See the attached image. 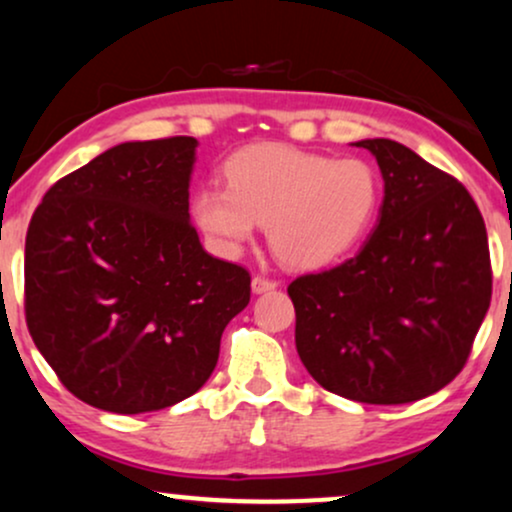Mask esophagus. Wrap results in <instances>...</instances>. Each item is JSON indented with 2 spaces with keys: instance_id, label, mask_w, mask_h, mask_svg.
<instances>
[{
  "instance_id": "1",
  "label": "esophagus",
  "mask_w": 512,
  "mask_h": 512,
  "mask_svg": "<svg viewBox=\"0 0 512 512\" xmlns=\"http://www.w3.org/2000/svg\"><path fill=\"white\" fill-rule=\"evenodd\" d=\"M276 286H279V283L272 281V279H264V276H255V279H252V293H255V295L274 291Z\"/></svg>"
}]
</instances>
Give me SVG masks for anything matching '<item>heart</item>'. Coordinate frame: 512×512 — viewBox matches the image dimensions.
<instances>
[{"label":"heart","mask_w":512,"mask_h":512,"mask_svg":"<svg viewBox=\"0 0 512 512\" xmlns=\"http://www.w3.org/2000/svg\"><path fill=\"white\" fill-rule=\"evenodd\" d=\"M226 188L193 195V219L224 255H238L267 224L274 255L291 269H322L353 248L379 205L367 162L331 159L291 145L262 143L233 152Z\"/></svg>","instance_id":"obj_1"}]
</instances>
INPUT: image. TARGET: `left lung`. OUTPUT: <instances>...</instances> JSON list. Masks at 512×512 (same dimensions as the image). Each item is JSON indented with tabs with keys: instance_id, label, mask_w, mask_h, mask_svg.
I'll list each match as a JSON object with an SVG mask.
<instances>
[{
	"instance_id": "1",
	"label": "left lung",
	"mask_w": 512,
	"mask_h": 512,
	"mask_svg": "<svg viewBox=\"0 0 512 512\" xmlns=\"http://www.w3.org/2000/svg\"><path fill=\"white\" fill-rule=\"evenodd\" d=\"M384 200L360 252L288 286L295 348L326 391L369 405L427 398L458 377L491 303L486 226L463 183L389 138L353 143Z\"/></svg>"
}]
</instances>
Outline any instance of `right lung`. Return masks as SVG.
I'll return each mask as SVG.
<instances>
[{
    "label": "right lung",
    "mask_w": 512,
    "mask_h": 512,
    "mask_svg": "<svg viewBox=\"0 0 512 512\" xmlns=\"http://www.w3.org/2000/svg\"><path fill=\"white\" fill-rule=\"evenodd\" d=\"M197 140L109 147L54 183L26 236V322L83 403L138 415L200 391L250 274L190 226Z\"/></svg>",
    "instance_id": "right-lung-1"
}]
</instances>
